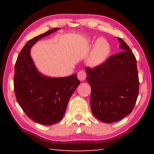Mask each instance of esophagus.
<instances>
[{"mask_svg":"<svg viewBox=\"0 0 154 154\" xmlns=\"http://www.w3.org/2000/svg\"><path fill=\"white\" fill-rule=\"evenodd\" d=\"M86 76L87 74L84 71H80L77 74V78L81 81V82H83V81H84L86 79Z\"/></svg>","mask_w":154,"mask_h":154,"instance_id":"34e87169","label":"esophagus"}]
</instances>
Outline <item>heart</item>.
I'll use <instances>...</instances> for the list:
<instances>
[{
  "label": "heart",
  "mask_w": 154,
  "mask_h": 154,
  "mask_svg": "<svg viewBox=\"0 0 154 154\" xmlns=\"http://www.w3.org/2000/svg\"><path fill=\"white\" fill-rule=\"evenodd\" d=\"M110 51L111 46L108 41L103 38H99L96 41L88 58V64L91 66H96L103 64L107 58Z\"/></svg>",
  "instance_id": "heart-1"
}]
</instances>
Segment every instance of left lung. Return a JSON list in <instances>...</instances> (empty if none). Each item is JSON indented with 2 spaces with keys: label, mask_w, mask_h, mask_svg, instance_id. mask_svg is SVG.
<instances>
[{
  "label": "left lung",
  "mask_w": 154,
  "mask_h": 154,
  "mask_svg": "<svg viewBox=\"0 0 154 154\" xmlns=\"http://www.w3.org/2000/svg\"><path fill=\"white\" fill-rule=\"evenodd\" d=\"M118 39L122 51L101 65L85 69L92 89L91 110L98 119L108 124L131 113L139 95L136 58L127 44L121 38Z\"/></svg>",
  "instance_id": "obj_1"
}]
</instances>
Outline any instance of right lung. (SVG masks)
Instances as JSON below:
<instances>
[{
	"mask_svg": "<svg viewBox=\"0 0 154 154\" xmlns=\"http://www.w3.org/2000/svg\"><path fill=\"white\" fill-rule=\"evenodd\" d=\"M59 29L53 28L28 41L15 65L14 83L17 103L28 118L43 125L55 124L63 118L69 99L80 84L76 73L60 78L41 74L31 58L32 47Z\"/></svg>",
	"mask_w": 154,
	"mask_h": 154,
	"instance_id": "obj_1",
	"label": "right lung"
}]
</instances>
